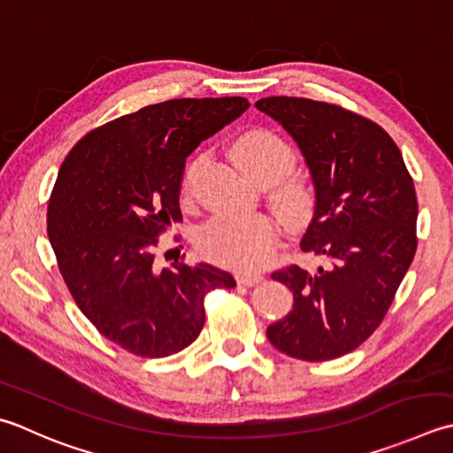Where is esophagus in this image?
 <instances>
[{"label": "esophagus", "mask_w": 453, "mask_h": 453, "mask_svg": "<svg viewBox=\"0 0 453 453\" xmlns=\"http://www.w3.org/2000/svg\"><path fill=\"white\" fill-rule=\"evenodd\" d=\"M263 280L261 274H237V285L242 287H255Z\"/></svg>", "instance_id": "1"}]
</instances>
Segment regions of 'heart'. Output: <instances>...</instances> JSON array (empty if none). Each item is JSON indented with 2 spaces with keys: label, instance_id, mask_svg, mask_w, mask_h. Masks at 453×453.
Wrapping results in <instances>:
<instances>
[{
  "label": "heart",
  "instance_id": "1",
  "mask_svg": "<svg viewBox=\"0 0 453 453\" xmlns=\"http://www.w3.org/2000/svg\"><path fill=\"white\" fill-rule=\"evenodd\" d=\"M232 157L242 173L255 182H276L271 202L279 216L290 226H300L314 211V190L304 179L287 176L296 163V155L285 139L269 129L243 133L232 147ZM202 166L196 158L184 174V190ZM279 232L274 221L263 214H216L198 229V250L226 267L237 271H257L274 253Z\"/></svg>",
  "mask_w": 453,
  "mask_h": 453
}]
</instances>
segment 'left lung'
<instances>
[{"label": "left lung", "instance_id": "8db88e82", "mask_svg": "<svg viewBox=\"0 0 453 453\" xmlns=\"http://www.w3.org/2000/svg\"><path fill=\"white\" fill-rule=\"evenodd\" d=\"M255 108L279 121L304 157L316 206L300 250L327 261L316 273L288 265L271 274L295 304L267 338L303 361L342 357L383 322L414 259L412 176L391 135L363 115L288 96L263 97Z\"/></svg>", "mask_w": 453, "mask_h": 453}]
</instances>
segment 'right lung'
I'll return each mask as SVG.
<instances>
[{
  "label": "right lung",
  "mask_w": 453,
  "mask_h": 453,
  "mask_svg": "<svg viewBox=\"0 0 453 453\" xmlns=\"http://www.w3.org/2000/svg\"><path fill=\"white\" fill-rule=\"evenodd\" d=\"M245 97H182L92 129L66 155L47 232L76 306L104 338L141 357H166L198 338L203 296L234 288L208 263L158 269V235L182 221L184 163L237 119Z\"/></svg>",
  "instance_id": "add662e5"
}]
</instances>
